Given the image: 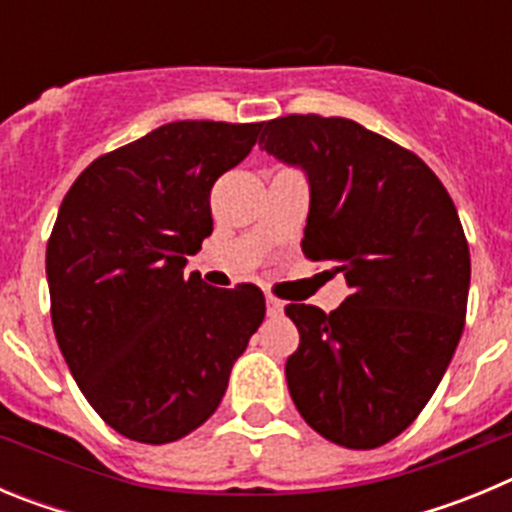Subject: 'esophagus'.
Listing matches in <instances>:
<instances>
[{"label": "esophagus", "instance_id": "obj_1", "mask_svg": "<svg viewBox=\"0 0 512 512\" xmlns=\"http://www.w3.org/2000/svg\"><path fill=\"white\" fill-rule=\"evenodd\" d=\"M266 312H269L271 318H277V315L284 312V302L274 295H266Z\"/></svg>", "mask_w": 512, "mask_h": 512}]
</instances>
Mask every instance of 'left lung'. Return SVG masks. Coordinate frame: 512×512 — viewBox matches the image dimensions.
<instances>
[{"label": "left lung", "instance_id": "1", "mask_svg": "<svg viewBox=\"0 0 512 512\" xmlns=\"http://www.w3.org/2000/svg\"><path fill=\"white\" fill-rule=\"evenodd\" d=\"M259 143L307 171L302 253L351 289L328 315L284 307L300 330L289 395L323 438L377 449L418 418L464 330L472 261L454 200L423 158L346 117H277Z\"/></svg>", "mask_w": 512, "mask_h": 512}]
</instances>
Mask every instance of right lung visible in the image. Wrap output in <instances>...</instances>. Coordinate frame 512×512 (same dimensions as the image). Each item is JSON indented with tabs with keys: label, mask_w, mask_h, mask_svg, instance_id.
Wrapping results in <instances>:
<instances>
[{
	"label": "right lung",
	"mask_w": 512,
	"mask_h": 512,
	"mask_svg": "<svg viewBox=\"0 0 512 512\" xmlns=\"http://www.w3.org/2000/svg\"><path fill=\"white\" fill-rule=\"evenodd\" d=\"M261 122L179 120L94 158L45 248L58 348L99 418L130 441L171 443L217 410L264 320L256 284L184 277L212 233V184Z\"/></svg>",
	"instance_id": "add662e5"
}]
</instances>
